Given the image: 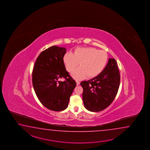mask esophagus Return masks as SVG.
Wrapping results in <instances>:
<instances>
[{
    "mask_svg": "<svg viewBox=\"0 0 150 150\" xmlns=\"http://www.w3.org/2000/svg\"><path fill=\"white\" fill-rule=\"evenodd\" d=\"M76 85H79L80 84L79 81H76Z\"/></svg>",
    "mask_w": 150,
    "mask_h": 150,
    "instance_id": "1",
    "label": "esophagus"
}]
</instances>
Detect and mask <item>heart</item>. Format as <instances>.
Wrapping results in <instances>:
<instances>
[{
    "label": "heart",
    "instance_id": "b5f03b06",
    "mask_svg": "<svg viewBox=\"0 0 150 150\" xmlns=\"http://www.w3.org/2000/svg\"><path fill=\"white\" fill-rule=\"evenodd\" d=\"M108 61V54L105 51L96 48H78L74 53L67 52L63 57V62L67 71L71 72L79 64L72 74L76 79L88 76L93 78L101 74Z\"/></svg>",
    "mask_w": 150,
    "mask_h": 150
}]
</instances>
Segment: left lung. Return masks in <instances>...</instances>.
<instances>
[{"instance_id":"obj_1","label":"left lung","mask_w":150,"mask_h":150,"mask_svg":"<svg viewBox=\"0 0 150 150\" xmlns=\"http://www.w3.org/2000/svg\"><path fill=\"white\" fill-rule=\"evenodd\" d=\"M120 83V74L117 62L114 58H109L101 74L80 83L85 107L93 112L102 111L108 107L117 95Z\"/></svg>"}]
</instances>
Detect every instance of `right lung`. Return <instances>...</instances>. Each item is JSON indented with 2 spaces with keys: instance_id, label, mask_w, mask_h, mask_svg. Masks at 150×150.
I'll return each instance as SVG.
<instances>
[{
  "instance_id": "add662e5",
  "label": "right lung",
  "mask_w": 150,
  "mask_h": 150,
  "mask_svg": "<svg viewBox=\"0 0 150 150\" xmlns=\"http://www.w3.org/2000/svg\"><path fill=\"white\" fill-rule=\"evenodd\" d=\"M66 49L52 46L42 51L35 62L32 82L42 104L51 110L67 108L76 82L65 69L63 57ZM63 77L64 82L59 81Z\"/></svg>"
}]
</instances>
